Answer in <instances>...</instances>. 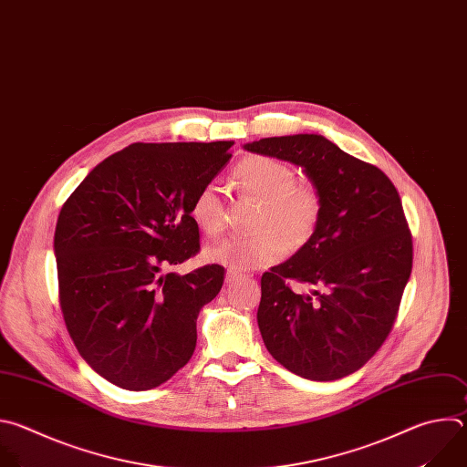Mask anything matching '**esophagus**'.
Returning <instances> with one entry per match:
<instances>
[{
    "mask_svg": "<svg viewBox=\"0 0 467 467\" xmlns=\"http://www.w3.org/2000/svg\"><path fill=\"white\" fill-rule=\"evenodd\" d=\"M239 277H243V274L234 272V270H228V272H226V284H234V282H237Z\"/></svg>",
    "mask_w": 467,
    "mask_h": 467,
    "instance_id": "1",
    "label": "esophagus"
}]
</instances>
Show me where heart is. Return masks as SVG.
Segmentation results:
<instances>
[{"mask_svg":"<svg viewBox=\"0 0 467 467\" xmlns=\"http://www.w3.org/2000/svg\"><path fill=\"white\" fill-rule=\"evenodd\" d=\"M243 195L259 201L250 237H230L204 248L210 263L230 270H254L275 263L285 252L306 248L324 217L322 192L311 182L296 180V171L277 158L254 154L234 169ZM190 215L202 234L215 237L224 230V202L215 183H206L192 202Z\"/></svg>","mask_w":467,"mask_h":467,"instance_id":"obj_1","label":"heart"}]
</instances>
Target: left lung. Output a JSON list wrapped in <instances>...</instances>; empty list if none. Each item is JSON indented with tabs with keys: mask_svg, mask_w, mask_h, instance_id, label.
Returning a JSON list of instances; mask_svg holds the SVG:
<instances>
[{
	"mask_svg": "<svg viewBox=\"0 0 467 467\" xmlns=\"http://www.w3.org/2000/svg\"><path fill=\"white\" fill-rule=\"evenodd\" d=\"M246 150L304 167L322 192L315 239L261 275L257 324L293 374L335 381L387 340L412 270V235L390 178L318 134L263 138ZM310 289L295 292L290 282Z\"/></svg>",
	"mask_w": 467,
	"mask_h": 467,
	"instance_id": "8db88e82",
	"label": "left lung"
}]
</instances>
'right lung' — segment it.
Wrapping results in <instances>:
<instances>
[{"label":"right lung","mask_w":467,"mask_h":467,"mask_svg":"<svg viewBox=\"0 0 467 467\" xmlns=\"http://www.w3.org/2000/svg\"><path fill=\"white\" fill-rule=\"evenodd\" d=\"M234 141L132 143L64 202L55 255L58 298L80 357L125 390H150L188 364L197 317L224 266L167 272L201 250L190 210L230 161Z\"/></svg>","instance_id":"obj_1"}]
</instances>
